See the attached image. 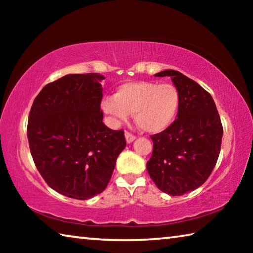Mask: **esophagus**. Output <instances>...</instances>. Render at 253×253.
Wrapping results in <instances>:
<instances>
[{
    "instance_id": "34e87169",
    "label": "esophagus",
    "mask_w": 253,
    "mask_h": 253,
    "mask_svg": "<svg viewBox=\"0 0 253 253\" xmlns=\"http://www.w3.org/2000/svg\"><path fill=\"white\" fill-rule=\"evenodd\" d=\"M125 138H126L127 144H130V143H132V142H134V140L136 139V136L130 134V132L126 131V132H125Z\"/></svg>"
}]
</instances>
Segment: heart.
Listing matches in <instances>:
<instances>
[{
	"label": "heart",
	"mask_w": 253,
	"mask_h": 253,
	"mask_svg": "<svg viewBox=\"0 0 253 253\" xmlns=\"http://www.w3.org/2000/svg\"><path fill=\"white\" fill-rule=\"evenodd\" d=\"M179 107L181 96L174 84L151 81L124 84L119 85L114 98L101 102L102 110L113 122H125L128 114H134L136 125L149 134L168 129L176 119Z\"/></svg>",
	"instance_id": "b5f03b06"
}]
</instances>
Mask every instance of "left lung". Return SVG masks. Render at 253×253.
I'll list each match as a JSON object with an SVG mask.
<instances>
[{"label": "left lung", "instance_id": "obj_1", "mask_svg": "<svg viewBox=\"0 0 253 253\" xmlns=\"http://www.w3.org/2000/svg\"><path fill=\"white\" fill-rule=\"evenodd\" d=\"M155 77H170L179 91L181 107L172 125L152 136L147 170L162 192L183 195L200 187L212 173L223 128L212 96L198 83L170 69Z\"/></svg>", "mask_w": 253, "mask_h": 253}]
</instances>
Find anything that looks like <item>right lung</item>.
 I'll use <instances>...</instances> for the list:
<instances>
[{
	"instance_id": "1",
	"label": "right lung",
	"mask_w": 253,
	"mask_h": 253,
	"mask_svg": "<svg viewBox=\"0 0 253 253\" xmlns=\"http://www.w3.org/2000/svg\"><path fill=\"white\" fill-rule=\"evenodd\" d=\"M105 77L67 75L44 85L29 115L30 151L41 176L58 193L88 200L101 193L126 146L124 131L102 123Z\"/></svg>"
}]
</instances>
